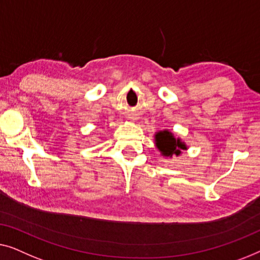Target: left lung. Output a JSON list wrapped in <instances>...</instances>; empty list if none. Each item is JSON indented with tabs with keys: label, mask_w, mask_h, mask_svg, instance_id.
Segmentation results:
<instances>
[{
	"label": "left lung",
	"mask_w": 260,
	"mask_h": 260,
	"mask_svg": "<svg viewBox=\"0 0 260 260\" xmlns=\"http://www.w3.org/2000/svg\"><path fill=\"white\" fill-rule=\"evenodd\" d=\"M154 144L164 158L179 156L182 151H186L188 148L186 142L182 141L181 138L175 137L170 129L155 132Z\"/></svg>",
	"instance_id": "obj_1"
}]
</instances>
